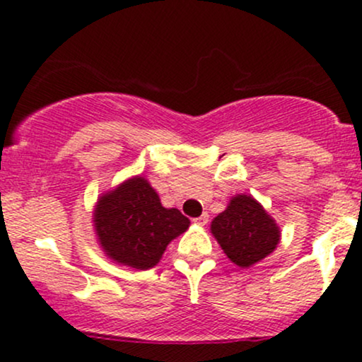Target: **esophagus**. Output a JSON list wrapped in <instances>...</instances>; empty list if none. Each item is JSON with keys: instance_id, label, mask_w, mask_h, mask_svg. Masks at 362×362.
I'll list each match as a JSON object with an SVG mask.
<instances>
[{"instance_id": "34e87169", "label": "esophagus", "mask_w": 362, "mask_h": 362, "mask_svg": "<svg viewBox=\"0 0 362 362\" xmlns=\"http://www.w3.org/2000/svg\"><path fill=\"white\" fill-rule=\"evenodd\" d=\"M207 221H209V214H207V213L201 214V216H199V218L194 219V223L199 224V226H206Z\"/></svg>"}]
</instances>
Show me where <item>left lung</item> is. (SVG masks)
<instances>
[{"label":"left lung","mask_w":362,"mask_h":362,"mask_svg":"<svg viewBox=\"0 0 362 362\" xmlns=\"http://www.w3.org/2000/svg\"><path fill=\"white\" fill-rule=\"evenodd\" d=\"M211 233L238 267H250L276 250L281 231L252 195L238 194L211 223Z\"/></svg>","instance_id":"8db88e82"}]
</instances>
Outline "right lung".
Returning a JSON list of instances; mask_svg holds the SVG:
<instances>
[{
    "label": "right lung",
    "instance_id": "obj_1",
    "mask_svg": "<svg viewBox=\"0 0 362 362\" xmlns=\"http://www.w3.org/2000/svg\"><path fill=\"white\" fill-rule=\"evenodd\" d=\"M180 211L161 206L144 177H132L102 194L93 211V226L105 255L127 267H155L168 243L189 228Z\"/></svg>",
    "mask_w": 362,
    "mask_h": 362
}]
</instances>
